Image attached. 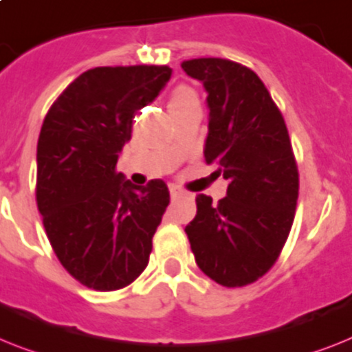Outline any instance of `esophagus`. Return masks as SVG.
Returning <instances> with one entry per match:
<instances>
[{
    "instance_id": "34e87169",
    "label": "esophagus",
    "mask_w": 352,
    "mask_h": 352,
    "mask_svg": "<svg viewBox=\"0 0 352 352\" xmlns=\"http://www.w3.org/2000/svg\"><path fill=\"white\" fill-rule=\"evenodd\" d=\"M170 195H171V199H177V197L182 195V191L179 190V188H170Z\"/></svg>"
}]
</instances>
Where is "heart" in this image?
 Masks as SVG:
<instances>
[{
    "label": "heart",
    "instance_id": "obj_1",
    "mask_svg": "<svg viewBox=\"0 0 352 352\" xmlns=\"http://www.w3.org/2000/svg\"><path fill=\"white\" fill-rule=\"evenodd\" d=\"M190 102H197L195 92L188 87H179L173 90L170 99V110L179 107H184V104H190Z\"/></svg>",
    "mask_w": 352,
    "mask_h": 352
}]
</instances>
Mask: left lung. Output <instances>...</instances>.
I'll return each instance as SVG.
<instances>
[{
  "label": "left lung",
  "instance_id": "left-lung-1",
  "mask_svg": "<svg viewBox=\"0 0 352 352\" xmlns=\"http://www.w3.org/2000/svg\"><path fill=\"white\" fill-rule=\"evenodd\" d=\"M202 82L208 137L206 162L219 164L228 184L213 204L197 195V215L186 226L197 265L226 287L265 275L278 258L295 219L298 170L284 117L253 70L221 57L182 63Z\"/></svg>",
  "mask_w": 352,
  "mask_h": 352
}]
</instances>
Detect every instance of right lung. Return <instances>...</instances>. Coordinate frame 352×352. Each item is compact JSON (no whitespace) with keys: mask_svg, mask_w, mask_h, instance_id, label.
Returning <instances> with one entry per match:
<instances>
[{"mask_svg":"<svg viewBox=\"0 0 352 352\" xmlns=\"http://www.w3.org/2000/svg\"><path fill=\"white\" fill-rule=\"evenodd\" d=\"M168 67H97L70 82L37 141V210L63 267L96 291L126 287L148 265L170 204L159 179L117 171L131 121L170 81Z\"/></svg>","mask_w":352,"mask_h":352,"instance_id":"obj_1","label":"right lung"}]
</instances>
